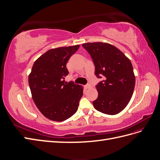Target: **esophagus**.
I'll return each mask as SVG.
<instances>
[{
    "instance_id": "1",
    "label": "esophagus",
    "mask_w": 160,
    "mask_h": 160,
    "mask_svg": "<svg viewBox=\"0 0 160 160\" xmlns=\"http://www.w3.org/2000/svg\"><path fill=\"white\" fill-rule=\"evenodd\" d=\"M91 87V85H90V84H88V85H86L85 86V88H86V89H89Z\"/></svg>"
}]
</instances>
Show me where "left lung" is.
Instances as JSON below:
<instances>
[{
	"label": "left lung",
	"instance_id": "8db88e82",
	"mask_svg": "<svg viewBox=\"0 0 160 160\" xmlns=\"http://www.w3.org/2000/svg\"><path fill=\"white\" fill-rule=\"evenodd\" d=\"M95 65V74L103 80L96 85L98 99L94 108L108 115H116L123 110L132 98L135 77L132 62L115 46L106 42H87L82 45Z\"/></svg>",
	"mask_w": 160,
	"mask_h": 160
}]
</instances>
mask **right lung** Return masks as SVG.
I'll use <instances>...</instances> for the list:
<instances>
[{"label": "right lung", "instance_id": "obj_1", "mask_svg": "<svg viewBox=\"0 0 160 160\" xmlns=\"http://www.w3.org/2000/svg\"><path fill=\"white\" fill-rule=\"evenodd\" d=\"M80 45L47 51L34 62L28 75L32 98L42 114L52 121L62 122L78 109L83 88L65 81L69 71L66 64Z\"/></svg>", "mask_w": 160, "mask_h": 160}]
</instances>
